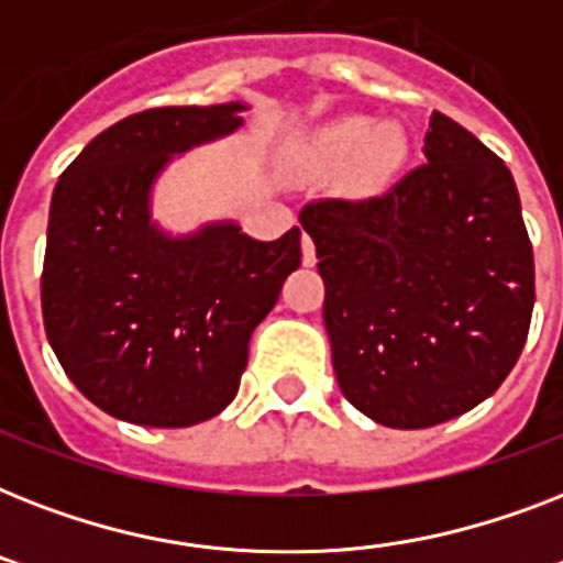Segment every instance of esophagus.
Returning a JSON list of instances; mask_svg holds the SVG:
<instances>
[{"label": "esophagus", "mask_w": 563, "mask_h": 563, "mask_svg": "<svg viewBox=\"0 0 563 563\" xmlns=\"http://www.w3.org/2000/svg\"><path fill=\"white\" fill-rule=\"evenodd\" d=\"M300 247H303V265H316V242H312V236H307V233H303V239H300Z\"/></svg>", "instance_id": "34e87169"}]
</instances>
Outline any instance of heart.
<instances>
[{
    "label": "heart",
    "instance_id": "b5f03b06",
    "mask_svg": "<svg viewBox=\"0 0 563 563\" xmlns=\"http://www.w3.org/2000/svg\"><path fill=\"white\" fill-rule=\"evenodd\" d=\"M309 152L327 166H344L356 161L362 180H383L406 161L409 140L391 122L376 125L371 117L347 113L318 128L309 140Z\"/></svg>",
    "mask_w": 563,
    "mask_h": 563
}]
</instances>
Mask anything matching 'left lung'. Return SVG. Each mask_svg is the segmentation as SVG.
I'll return each instance as SVG.
<instances>
[{
  "instance_id": "obj_1",
  "label": "left lung",
  "mask_w": 563,
  "mask_h": 563,
  "mask_svg": "<svg viewBox=\"0 0 563 563\" xmlns=\"http://www.w3.org/2000/svg\"><path fill=\"white\" fill-rule=\"evenodd\" d=\"M423 154L383 195L300 210L339 388L391 429L435 427L497 391L534 307L532 242L506 163L438 110Z\"/></svg>"
}]
</instances>
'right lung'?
I'll return each mask as SVG.
<instances>
[{
	"instance_id": "obj_1",
	"label": "right lung",
	"mask_w": 563,
	"mask_h": 563,
	"mask_svg": "<svg viewBox=\"0 0 563 563\" xmlns=\"http://www.w3.org/2000/svg\"><path fill=\"white\" fill-rule=\"evenodd\" d=\"M245 104L152 108L101 131L57 180L43 324L75 388L113 418L178 429L239 391L247 342L300 265V230L256 242L233 221L169 236L152 187L175 154L233 134Z\"/></svg>"
}]
</instances>
